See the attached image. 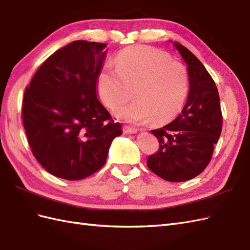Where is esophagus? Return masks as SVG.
<instances>
[{"mask_svg":"<svg viewBox=\"0 0 250 250\" xmlns=\"http://www.w3.org/2000/svg\"><path fill=\"white\" fill-rule=\"evenodd\" d=\"M124 132L125 134H135V133L138 132V130L135 129V127H130V126H127V125H125L124 126Z\"/></svg>","mask_w":250,"mask_h":250,"instance_id":"34e87169","label":"esophagus"}]
</instances>
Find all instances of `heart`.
<instances>
[{
	"instance_id": "obj_1",
	"label": "heart",
	"mask_w": 250,
	"mask_h": 250,
	"mask_svg": "<svg viewBox=\"0 0 250 250\" xmlns=\"http://www.w3.org/2000/svg\"><path fill=\"white\" fill-rule=\"evenodd\" d=\"M96 88L108 107L129 100L134 93L136 100L114 110L118 118L134 124L150 119L162 124L183 108L189 93V74L182 63L172 61L162 50L134 45L116 56L115 67L100 69Z\"/></svg>"
}]
</instances>
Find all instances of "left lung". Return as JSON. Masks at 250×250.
<instances>
[{"label":"left lung","mask_w":250,"mask_h":250,"mask_svg":"<svg viewBox=\"0 0 250 250\" xmlns=\"http://www.w3.org/2000/svg\"><path fill=\"white\" fill-rule=\"evenodd\" d=\"M173 45L187 64L188 99L172 123L151 131L158 139L159 150L148 157L146 165L163 180L180 183L207 167L221 135L223 118L219 92L207 69L188 48L177 42Z\"/></svg>","instance_id":"left-lung-1"}]
</instances>
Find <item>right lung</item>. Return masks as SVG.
Segmentation results:
<instances>
[{"mask_svg":"<svg viewBox=\"0 0 250 250\" xmlns=\"http://www.w3.org/2000/svg\"><path fill=\"white\" fill-rule=\"evenodd\" d=\"M106 44L78 40L46 59L25 89L22 119L34 156L50 174L79 181L105 164L121 125L97 98Z\"/></svg>","mask_w":250,"mask_h":250,"instance_id":"right-lung-1","label":"right lung"}]
</instances>
